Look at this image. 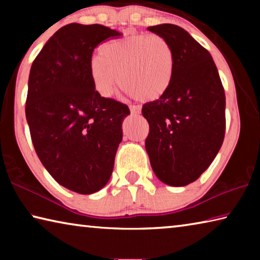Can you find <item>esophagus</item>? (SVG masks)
Segmentation results:
<instances>
[{"label":"esophagus","instance_id":"34e87169","mask_svg":"<svg viewBox=\"0 0 260 260\" xmlns=\"http://www.w3.org/2000/svg\"><path fill=\"white\" fill-rule=\"evenodd\" d=\"M131 113L132 114H140L141 108L139 107V105H131Z\"/></svg>","mask_w":260,"mask_h":260}]
</instances>
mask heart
<instances>
[{
  "label": "heart",
  "mask_w": 260,
  "mask_h": 260,
  "mask_svg": "<svg viewBox=\"0 0 260 260\" xmlns=\"http://www.w3.org/2000/svg\"><path fill=\"white\" fill-rule=\"evenodd\" d=\"M174 51L158 34H132L104 43L101 55L89 60V76L95 90L111 96L119 80L125 93L141 101H156L172 83Z\"/></svg>",
  "instance_id": "heart-1"
}]
</instances>
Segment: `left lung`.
I'll return each mask as SVG.
<instances>
[{
	"instance_id": "left-lung-1",
	"label": "left lung",
	"mask_w": 260,
	"mask_h": 260,
	"mask_svg": "<svg viewBox=\"0 0 260 260\" xmlns=\"http://www.w3.org/2000/svg\"><path fill=\"white\" fill-rule=\"evenodd\" d=\"M174 51L169 90L143 105L150 132L146 150L156 177L183 187L201 177L217 156L226 128V99L212 56L187 30L173 24L148 27Z\"/></svg>"
}]
</instances>
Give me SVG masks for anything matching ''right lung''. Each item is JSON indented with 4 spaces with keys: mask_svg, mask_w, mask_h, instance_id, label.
Returning <instances> with one entry per match:
<instances>
[{
    "mask_svg": "<svg viewBox=\"0 0 260 260\" xmlns=\"http://www.w3.org/2000/svg\"><path fill=\"white\" fill-rule=\"evenodd\" d=\"M120 35L99 24L65 25L30 68L25 111L35 151L60 186L82 195L108 183L131 113L127 105L102 98L89 76L95 48Z\"/></svg>",
    "mask_w": 260,
    "mask_h": 260,
    "instance_id": "obj_1",
    "label": "right lung"
}]
</instances>
